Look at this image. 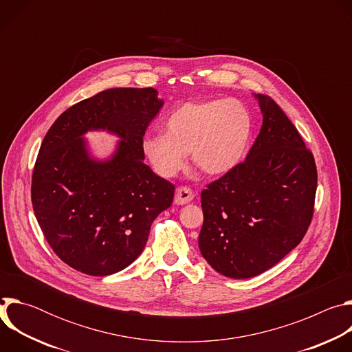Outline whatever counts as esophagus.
I'll use <instances>...</instances> for the list:
<instances>
[{
    "label": "esophagus",
    "instance_id": "1",
    "mask_svg": "<svg viewBox=\"0 0 352 352\" xmlns=\"http://www.w3.org/2000/svg\"><path fill=\"white\" fill-rule=\"evenodd\" d=\"M193 192L192 189L186 188V186H181L177 189L175 192V197H174V202L175 205H188L190 200L193 199Z\"/></svg>",
    "mask_w": 352,
    "mask_h": 352
}]
</instances>
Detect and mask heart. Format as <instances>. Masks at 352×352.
<instances>
[{"label":"heart","mask_w":352,"mask_h":352,"mask_svg":"<svg viewBox=\"0 0 352 352\" xmlns=\"http://www.w3.org/2000/svg\"><path fill=\"white\" fill-rule=\"evenodd\" d=\"M164 129L166 133H147L142 139V152L159 175L175 177L186 153L200 171L217 175L243 157L252 118L235 98L197 100L177 107L164 121Z\"/></svg>","instance_id":"obj_1"}]
</instances>
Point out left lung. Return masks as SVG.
<instances>
[{
    "mask_svg": "<svg viewBox=\"0 0 352 352\" xmlns=\"http://www.w3.org/2000/svg\"><path fill=\"white\" fill-rule=\"evenodd\" d=\"M263 116L246 159L202 190L199 249L230 278L255 277L302 241L314 216L312 152L274 100L255 94Z\"/></svg>",
    "mask_w": 352,
    "mask_h": 352,
    "instance_id": "left-lung-1",
    "label": "left lung"
}]
</instances>
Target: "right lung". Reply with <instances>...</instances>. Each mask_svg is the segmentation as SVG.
Returning a JSON list of instances; mask_svg holds the SVG:
<instances>
[{
	"label": "right lung",
	"instance_id": "1",
	"mask_svg": "<svg viewBox=\"0 0 352 352\" xmlns=\"http://www.w3.org/2000/svg\"><path fill=\"white\" fill-rule=\"evenodd\" d=\"M153 87H116L82 100L48 129L32 175V205L56 255L89 276L128 267L155 219L173 204L174 185L143 163L142 139L164 102ZM107 130L121 139L106 161L82 135Z\"/></svg>",
	"mask_w": 352,
	"mask_h": 352
}]
</instances>
